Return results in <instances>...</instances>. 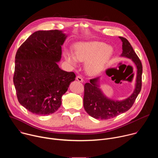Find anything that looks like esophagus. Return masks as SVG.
Here are the masks:
<instances>
[{"instance_id":"34e87169","label":"esophagus","mask_w":158,"mask_h":158,"mask_svg":"<svg viewBox=\"0 0 158 158\" xmlns=\"http://www.w3.org/2000/svg\"><path fill=\"white\" fill-rule=\"evenodd\" d=\"M76 80L78 81H79V82H82L84 81L82 77L81 76H77L76 77Z\"/></svg>"}]
</instances>
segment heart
Segmentation results:
<instances>
[{"label":"heart","mask_w":158,"mask_h":158,"mask_svg":"<svg viewBox=\"0 0 158 158\" xmlns=\"http://www.w3.org/2000/svg\"><path fill=\"white\" fill-rule=\"evenodd\" d=\"M113 52V48L104 42H79L75 45V55L67 51L65 58L73 65H76L77 61L86 62L85 69L87 73L90 76H97L104 70Z\"/></svg>","instance_id":"1"}]
</instances>
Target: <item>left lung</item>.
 <instances>
[{"label":"left lung","instance_id":"obj_1","mask_svg":"<svg viewBox=\"0 0 158 158\" xmlns=\"http://www.w3.org/2000/svg\"><path fill=\"white\" fill-rule=\"evenodd\" d=\"M123 45L121 57L130 59L137 69L136 83L133 93L128 98L121 101L114 100L107 97L100 88V77L91 79L90 83L84 85V107L87 113L96 119H109L127 111L133 105L141 90L143 66L141 62L129 41L119 37Z\"/></svg>","mask_w":158,"mask_h":158}]
</instances>
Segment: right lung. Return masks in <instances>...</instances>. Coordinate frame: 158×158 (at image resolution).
Listing matches in <instances>:
<instances>
[{
  "label": "right lung",
  "mask_w": 158,
  "mask_h": 158,
  "mask_svg": "<svg viewBox=\"0 0 158 158\" xmlns=\"http://www.w3.org/2000/svg\"><path fill=\"white\" fill-rule=\"evenodd\" d=\"M67 35L62 31H38L17 51L13 81L19 103L38 115L51 114L62 104V96L75 81L73 72L59 67L62 46Z\"/></svg>",
  "instance_id": "right-lung-1"
}]
</instances>
